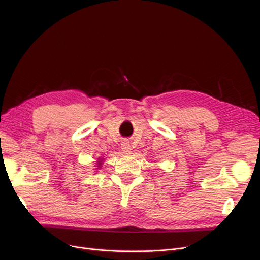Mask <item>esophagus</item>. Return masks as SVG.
<instances>
[{
	"label": "esophagus",
	"instance_id": "1",
	"mask_svg": "<svg viewBox=\"0 0 260 260\" xmlns=\"http://www.w3.org/2000/svg\"><path fill=\"white\" fill-rule=\"evenodd\" d=\"M122 149H123V152H124V154H126V155L131 154V152H132L131 145H129V143L126 142V141L122 143Z\"/></svg>",
	"mask_w": 260,
	"mask_h": 260
}]
</instances>
